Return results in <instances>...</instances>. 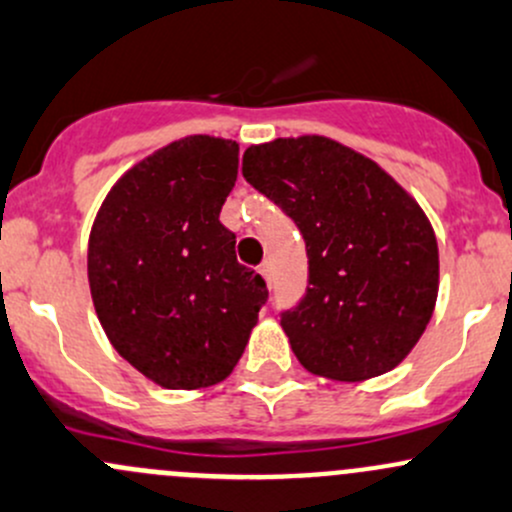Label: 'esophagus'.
I'll list each match as a JSON object with an SVG mask.
<instances>
[{
  "instance_id": "1",
  "label": "esophagus",
  "mask_w": 512,
  "mask_h": 512,
  "mask_svg": "<svg viewBox=\"0 0 512 512\" xmlns=\"http://www.w3.org/2000/svg\"><path fill=\"white\" fill-rule=\"evenodd\" d=\"M257 272H260L262 277L267 279V282H270V279H272V265H270V262H262V265L257 267Z\"/></svg>"
}]
</instances>
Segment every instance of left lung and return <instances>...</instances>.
I'll return each instance as SVG.
<instances>
[{
    "label": "left lung",
    "instance_id": "left-lung-1",
    "mask_svg": "<svg viewBox=\"0 0 512 512\" xmlns=\"http://www.w3.org/2000/svg\"><path fill=\"white\" fill-rule=\"evenodd\" d=\"M242 176L297 223L309 287L282 328L309 373L360 383L397 368L439 294V247L419 203L380 164L321 134L242 154Z\"/></svg>",
    "mask_w": 512,
    "mask_h": 512
}]
</instances>
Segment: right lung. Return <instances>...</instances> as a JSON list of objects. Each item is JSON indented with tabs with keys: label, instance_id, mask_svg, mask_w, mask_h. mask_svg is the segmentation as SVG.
Wrapping results in <instances>:
<instances>
[{
	"label": "right lung",
	"instance_id": "add662e5",
	"mask_svg": "<svg viewBox=\"0 0 512 512\" xmlns=\"http://www.w3.org/2000/svg\"><path fill=\"white\" fill-rule=\"evenodd\" d=\"M233 139L191 134L127 169L95 215L88 282L102 331L166 390L223 383L267 301L235 257L220 208L238 179Z\"/></svg>",
	"mask_w": 512,
	"mask_h": 512
}]
</instances>
